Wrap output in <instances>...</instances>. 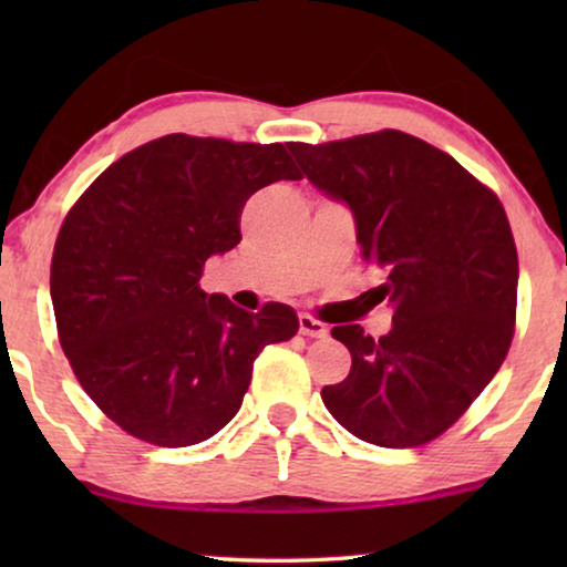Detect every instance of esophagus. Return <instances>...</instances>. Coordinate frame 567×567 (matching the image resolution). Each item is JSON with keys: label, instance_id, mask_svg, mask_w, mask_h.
<instances>
[{"label": "esophagus", "instance_id": "34e87169", "mask_svg": "<svg viewBox=\"0 0 567 567\" xmlns=\"http://www.w3.org/2000/svg\"><path fill=\"white\" fill-rule=\"evenodd\" d=\"M299 332H301V336H309V338H324V336H328V328H324L320 320H315V317L299 315Z\"/></svg>", "mask_w": 567, "mask_h": 567}]
</instances>
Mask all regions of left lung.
Instances as JSON below:
<instances>
[{"instance_id": "obj_1", "label": "left lung", "mask_w": 567, "mask_h": 567, "mask_svg": "<svg viewBox=\"0 0 567 567\" xmlns=\"http://www.w3.org/2000/svg\"><path fill=\"white\" fill-rule=\"evenodd\" d=\"M307 181L351 208L363 260L384 274L392 328L336 324L351 374L322 386L355 439L421 446L456 423L506 359L518 255L498 196L454 157L402 131L289 144Z\"/></svg>"}]
</instances>
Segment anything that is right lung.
<instances>
[{
  "instance_id": "add662e5",
  "label": "right lung",
  "mask_w": 567,
  "mask_h": 567,
  "mask_svg": "<svg viewBox=\"0 0 567 567\" xmlns=\"http://www.w3.org/2000/svg\"><path fill=\"white\" fill-rule=\"evenodd\" d=\"M301 181L284 144L169 134L113 162L61 224L51 260L59 340L92 402L131 436L193 446L237 415L252 363L297 336L289 305L258 315L200 289L235 247L255 190Z\"/></svg>"
}]
</instances>
